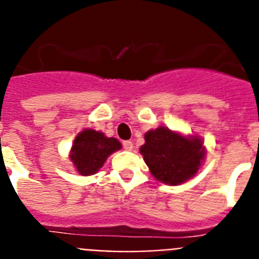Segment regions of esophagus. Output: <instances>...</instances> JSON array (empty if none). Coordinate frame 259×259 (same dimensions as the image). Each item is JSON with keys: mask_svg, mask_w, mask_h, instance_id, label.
Wrapping results in <instances>:
<instances>
[{"mask_svg": "<svg viewBox=\"0 0 259 259\" xmlns=\"http://www.w3.org/2000/svg\"><path fill=\"white\" fill-rule=\"evenodd\" d=\"M122 145H123V148H125L126 151H132L133 147H134V146H133V142H130V141H125Z\"/></svg>", "mask_w": 259, "mask_h": 259, "instance_id": "1", "label": "esophagus"}]
</instances>
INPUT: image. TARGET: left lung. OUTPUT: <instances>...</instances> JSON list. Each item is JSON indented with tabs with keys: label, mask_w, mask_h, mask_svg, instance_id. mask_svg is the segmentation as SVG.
Masks as SVG:
<instances>
[{
	"label": "left lung",
	"mask_w": 259,
	"mask_h": 259,
	"mask_svg": "<svg viewBox=\"0 0 259 259\" xmlns=\"http://www.w3.org/2000/svg\"><path fill=\"white\" fill-rule=\"evenodd\" d=\"M139 152L152 176L172 186L193 179L206 157V147L199 137L185 136L165 126L148 130Z\"/></svg>",
	"instance_id": "8db88e82"
}]
</instances>
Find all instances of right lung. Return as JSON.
<instances>
[{
	"label": "right lung",
	"mask_w": 259,
	"mask_h": 259,
	"mask_svg": "<svg viewBox=\"0 0 259 259\" xmlns=\"http://www.w3.org/2000/svg\"><path fill=\"white\" fill-rule=\"evenodd\" d=\"M121 147V143L113 137L109 138L98 130L84 129L76 134L69 159L80 176H91L104 165L109 155Z\"/></svg>",
	"instance_id": "1"
}]
</instances>
